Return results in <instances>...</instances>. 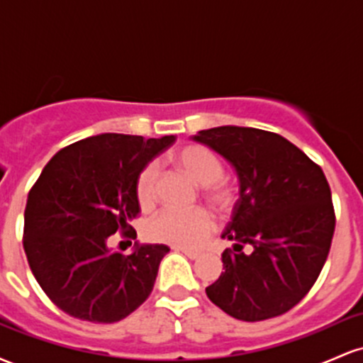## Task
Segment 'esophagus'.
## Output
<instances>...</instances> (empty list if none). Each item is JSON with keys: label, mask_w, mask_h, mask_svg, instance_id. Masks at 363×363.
Segmentation results:
<instances>
[{"label": "esophagus", "mask_w": 363, "mask_h": 363, "mask_svg": "<svg viewBox=\"0 0 363 363\" xmlns=\"http://www.w3.org/2000/svg\"><path fill=\"white\" fill-rule=\"evenodd\" d=\"M176 251L177 252H182L184 254V256H187L189 257V259H198L199 257V252H196V251H189V249H184V247H176Z\"/></svg>", "instance_id": "obj_1"}]
</instances>
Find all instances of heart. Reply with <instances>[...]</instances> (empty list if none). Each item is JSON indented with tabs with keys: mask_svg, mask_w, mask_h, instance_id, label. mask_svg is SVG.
Segmentation results:
<instances>
[{
	"mask_svg": "<svg viewBox=\"0 0 363 363\" xmlns=\"http://www.w3.org/2000/svg\"><path fill=\"white\" fill-rule=\"evenodd\" d=\"M174 162L198 184L206 186L208 196L218 205H227L232 193L220 179L223 176V164L220 157L201 145H187L174 153ZM158 167L150 162L136 177V198L141 206H150L155 201ZM215 230V218L206 208L193 210H162L147 225V237L162 244L184 249H198L206 242Z\"/></svg>",
	"mask_w": 363,
	"mask_h": 363,
	"instance_id": "obj_1",
	"label": "heart"
}]
</instances>
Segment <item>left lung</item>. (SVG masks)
Wrapping results in <instances>:
<instances>
[{"label": "left lung", "instance_id": "1", "mask_svg": "<svg viewBox=\"0 0 363 363\" xmlns=\"http://www.w3.org/2000/svg\"><path fill=\"white\" fill-rule=\"evenodd\" d=\"M193 140L220 153L239 177V199L222 234L235 244L223 251L225 272L206 286L208 298L249 323L285 314L318 280L335 234L323 169L262 129L220 126Z\"/></svg>", "mask_w": 363, "mask_h": 363}]
</instances>
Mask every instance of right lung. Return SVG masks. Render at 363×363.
<instances>
[{"label":"right lung","instance_id":"add662e5","mask_svg":"<svg viewBox=\"0 0 363 363\" xmlns=\"http://www.w3.org/2000/svg\"><path fill=\"white\" fill-rule=\"evenodd\" d=\"M176 136L104 133L60 150L27 198L23 249L37 283L62 312L90 323H118L148 298L164 244L135 242L124 256L112 234L136 239L140 170ZM131 244V240H128Z\"/></svg>","mask_w":363,"mask_h":363}]
</instances>
